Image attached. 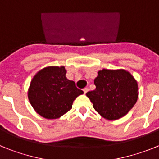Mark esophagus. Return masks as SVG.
<instances>
[{
  "mask_svg": "<svg viewBox=\"0 0 159 159\" xmlns=\"http://www.w3.org/2000/svg\"><path fill=\"white\" fill-rule=\"evenodd\" d=\"M83 91H84V94H86V93H87V92H88V88H84V89H83Z\"/></svg>",
  "mask_w": 159,
  "mask_h": 159,
  "instance_id": "esophagus-1",
  "label": "esophagus"
}]
</instances>
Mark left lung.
<instances>
[{
	"instance_id": "obj_1",
	"label": "left lung",
	"mask_w": 159,
	"mask_h": 159,
	"mask_svg": "<svg viewBox=\"0 0 159 159\" xmlns=\"http://www.w3.org/2000/svg\"><path fill=\"white\" fill-rule=\"evenodd\" d=\"M95 88L86 94L103 118L116 120L127 115L138 99V84L125 70L102 69L94 80Z\"/></svg>"
}]
</instances>
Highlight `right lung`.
<instances>
[{
  "label": "right lung",
  "instance_id": "add662e5",
  "mask_svg": "<svg viewBox=\"0 0 159 159\" xmlns=\"http://www.w3.org/2000/svg\"><path fill=\"white\" fill-rule=\"evenodd\" d=\"M65 75L64 67H48L36 73L31 81L29 102L42 117L60 118L71 110L73 101L84 93Z\"/></svg>",
  "mask_w": 159,
  "mask_h": 159
}]
</instances>
